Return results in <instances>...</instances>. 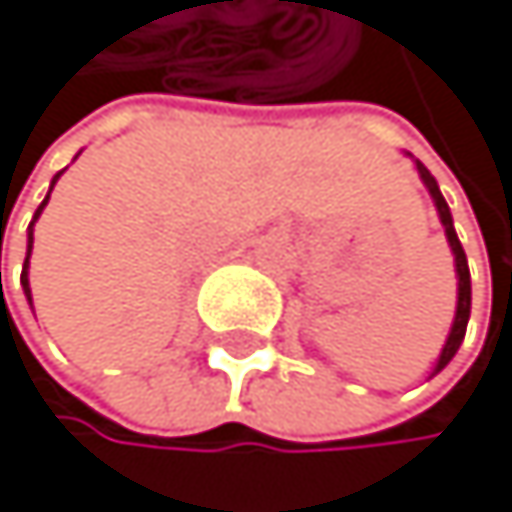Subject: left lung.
I'll list each match as a JSON object with an SVG mask.
<instances>
[{
	"label": "left lung",
	"mask_w": 512,
	"mask_h": 512,
	"mask_svg": "<svg viewBox=\"0 0 512 512\" xmlns=\"http://www.w3.org/2000/svg\"><path fill=\"white\" fill-rule=\"evenodd\" d=\"M415 167H418L421 183L427 186V193H431V199H434V205H437L440 224H443V231H446V243H450L453 262H456V316H453L450 335H446L443 351H440L437 367H434V373H440L446 364L453 361V354L459 351V345H462V339H465V326H469V313H472V278H469V259H465V250H462V243H459V237H456L450 205H446V199H443V193H440L437 180L431 177V170H427L421 161H415Z\"/></svg>",
	"instance_id": "8db88e82"
}]
</instances>
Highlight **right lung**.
<instances>
[{"mask_svg":"<svg viewBox=\"0 0 512 512\" xmlns=\"http://www.w3.org/2000/svg\"><path fill=\"white\" fill-rule=\"evenodd\" d=\"M59 177H62V173H56V177H53V183H50V193H53V186H56V180H59ZM47 199H50V196H47ZM47 199L40 202V208H37L34 221L40 218L43 208H47ZM34 221H31V227H27V259H24V272H21V288H24V297H27V300H31V281H27V262H31V250H34Z\"/></svg>","mask_w":512,"mask_h":512,"instance_id":"right-lung-1","label":"right lung"}]
</instances>
